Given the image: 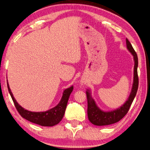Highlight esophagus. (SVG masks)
<instances>
[{
  "label": "esophagus",
  "instance_id": "34e87169",
  "mask_svg": "<svg viewBox=\"0 0 150 150\" xmlns=\"http://www.w3.org/2000/svg\"><path fill=\"white\" fill-rule=\"evenodd\" d=\"M82 85H83V83H82Z\"/></svg>",
  "mask_w": 150,
  "mask_h": 150
}]
</instances>
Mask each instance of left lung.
<instances>
[{
    "instance_id": "1",
    "label": "left lung",
    "mask_w": 150,
    "mask_h": 150,
    "mask_svg": "<svg viewBox=\"0 0 150 150\" xmlns=\"http://www.w3.org/2000/svg\"><path fill=\"white\" fill-rule=\"evenodd\" d=\"M126 45L127 49L133 55L135 65H134V76H133V83L132 87L131 93L129 98L126 100L122 106L117 109V110L111 111V112H103L96 105V102L93 99L91 96V93L88 90L86 91V96L88 100V117L89 121L93 124L96 126H107V125L113 124L118 122L124 116L128 113L133 100L136 96L137 91L138 88V59L136 52L132 46L129 40L126 38Z\"/></svg>"
}]
</instances>
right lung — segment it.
Instances as JSON below:
<instances>
[{"mask_svg": "<svg viewBox=\"0 0 150 150\" xmlns=\"http://www.w3.org/2000/svg\"><path fill=\"white\" fill-rule=\"evenodd\" d=\"M7 86H8V91L10 93V96H11L16 109H17V112H19V114L24 119H26L30 122L38 124L42 126H53L60 122L63 117H64L69 98L70 94H71L74 89L73 86H71L70 88L65 89L64 92H63L60 102L56 107L46 111V112H33L24 110L23 107H21L17 103L15 98L13 97V95H12L11 91H10L8 83H7Z\"/></svg>", "mask_w": 150, "mask_h": 150, "instance_id": "right-lung-1", "label": "right lung"}]
</instances>
